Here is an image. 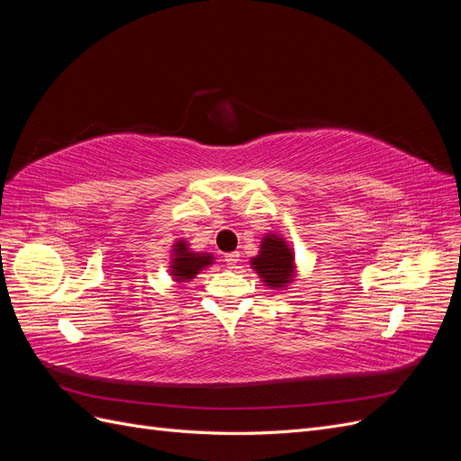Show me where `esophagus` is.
Returning a JSON list of instances; mask_svg holds the SVG:
<instances>
[{
	"instance_id": "1",
	"label": "esophagus",
	"mask_w": 461,
	"mask_h": 461,
	"mask_svg": "<svg viewBox=\"0 0 461 461\" xmlns=\"http://www.w3.org/2000/svg\"><path fill=\"white\" fill-rule=\"evenodd\" d=\"M225 261L229 265V269H234L236 265H239V261H240V254L239 252H230V254L225 256Z\"/></svg>"
}]
</instances>
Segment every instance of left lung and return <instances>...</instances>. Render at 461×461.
Listing matches in <instances>:
<instances>
[{
  "mask_svg": "<svg viewBox=\"0 0 461 461\" xmlns=\"http://www.w3.org/2000/svg\"><path fill=\"white\" fill-rule=\"evenodd\" d=\"M249 265L261 278V283L271 290H288L298 278L294 249L286 239L276 232H267L261 239L258 256L249 258Z\"/></svg>",
  "mask_w": 461,
  "mask_h": 461,
  "instance_id": "8db88e82",
  "label": "left lung"
}]
</instances>
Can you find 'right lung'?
<instances>
[{"mask_svg":"<svg viewBox=\"0 0 461 461\" xmlns=\"http://www.w3.org/2000/svg\"><path fill=\"white\" fill-rule=\"evenodd\" d=\"M213 261H215L213 254L194 252L186 239H178L171 246L169 275L175 283H190L192 278H196L198 273L212 267Z\"/></svg>","mask_w":461,"mask_h":461,"instance_id":"right-lung-1","label":"right lung"}]
</instances>
